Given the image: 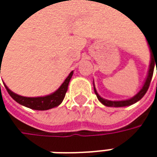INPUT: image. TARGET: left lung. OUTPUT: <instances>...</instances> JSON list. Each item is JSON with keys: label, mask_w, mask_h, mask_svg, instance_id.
Returning <instances> with one entry per match:
<instances>
[{"label": "left lung", "mask_w": 157, "mask_h": 157, "mask_svg": "<svg viewBox=\"0 0 157 157\" xmlns=\"http://www.w3.org/2000/svg\"><path fill=\"white\" fill-rule=\"evenodd\" d=\"M151 46H150V52H151V62H150V66H149V70H148V74H147V77L145 79V82L143 85V87L141 88V90L135 95L133 96L132 98L128 99V100H123V101H110V100H106V99H104L102 98L95 87H94V93L98 98V100L104 105H106V106H110V107H123V106H128V105H134L136 104V102H138L139 100H141L143 98V96L145 94V93L147 92L148 88H149V85H150V82H151V80H152V77H153V74H154V68L155 66L156 65L157 67V51L155 50V51H152ZM156 74H157V70H156Z\"/></svg>", "instance_id": "1"}]
</instances>
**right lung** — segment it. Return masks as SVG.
Masks as SVG:
<instances>
[{"instance_id": "obj_1", "label": "right lung", "mask_w": 157, "mask_h": 157, "mask_svg": "<svg viewBox=\"0 0 157 157\" xmlns=\"http://www.w3.org/2000/svg\"><path fill=\"white\" fill-rule=\"evenodd\" d=\"M1 61H2V59H1ZM73 74H74V72H71L70 75H68V77L65 79L64 82L62 83V85L54 93H52L49 95H46V96H41V97L21 96L19 94H14L13 92H12L5 84H4V86L7 89V92L9 93V94L18 104L33 110H39V111L49 110L58 106L63 102V100L65 96V94L67 92V89H68L69 82L73 76Z\"/></svg>"}]
</instances>
